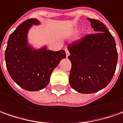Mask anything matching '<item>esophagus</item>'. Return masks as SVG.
<instances>
[{
	"label": "esophagus",
	"instance_id": "obj_1",
	"mask_svg": "<svg viewBox=\"0 0 123 123\" xmlns=\"http://www.w3.org/2000/svg\"><path fill=\"white\" fill-rule=\"evenodd\" d=\"M65 51H66V57H68L69 55H70V53H69V51H68V49L67 48H66V49H65Z\"/></svg>",
	"mask_w": 123,
	"mask_h": 123
}]
</instances>
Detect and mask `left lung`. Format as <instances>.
Returning <instances> with one entry per match:
<instances>
[{
    "mask_svg": "<svg viewBox=\"0 0 123 123\" xmlns=\"http://www.w3.org/2000/svg\"><path fill=\"white\" fill-rule=\"evenodd\" d=\"M88 19L96 33L88 35L67 47L72 63L70 84L82 94L105 88L114 76L118 60L115 39L105 25L96 19Z\"/></svg>",
    "mask_w": 123,
    "mask_h": 123,
    "instance_id": "obj_1",
    "label": "left lung"
}]
</instances>
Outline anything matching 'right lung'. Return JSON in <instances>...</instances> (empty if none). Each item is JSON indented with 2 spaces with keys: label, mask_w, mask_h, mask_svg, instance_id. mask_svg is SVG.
Here are the masks:
<instances>
[{
  "label": "right lung",
  "mask_w": 123,
  "mask_h": 123,
  "mask_svg": "<svg viewBox=\"0 0 123 123\" xmlns=\"http://www.w3.org/2000/svg\"><path fill=\"white\" fill-rule=\"evenodd\" d=\"M35 18L25 21L10 35L5 50L8 74L17 85L28 91H38L48 85L53 70L66 57L64 50H48L45 45L35 49L29 43L28 32L39 25Z\"/></svg>",
  "instance_id": "add662e5"
}]
</instances>
